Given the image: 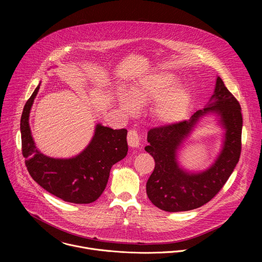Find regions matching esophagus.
Listing matches in <instances>:
<instances>
[{"label": "esophagus", "mask_w": 262, "mask_h": 262, "mask_svg": "<svg viewBox=\"0 0 262 262\" xmlns=\"http://www.w3.org/2000/svg\"><path fill=\"white\" fill-rule=\"evenodd\" d=\"M127 143L130 147H139L140 146V137L137 130L129 129L127 133Z\"/></svg>", "instance_id": "obj_1"}]
</instances>
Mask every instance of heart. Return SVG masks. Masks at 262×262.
I'll return each instance as SVG.
<instances>
[{"mask_svg":"<svg viewBox=\"0 0 262 262\" xmlns=\"http://www.w3.org/2000/svg\"><path fill=\"white\" fill-rule=\"evenodd\" d=\"M174 74L158 72L143 79L129 88L127 96L120 97L121 107L127 113H134L136 105L155 101L151 113L161 124H173L182 120L190 108L192 95L190 91L175 86Z\"/></svg>","mask_w":262,"mask_h":262,"instance_id":"obj_1","label":"heart"}]
</instances>
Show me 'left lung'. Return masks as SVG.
Segmentation results:
<instances>
[{
    "instance_id": "1",
    "label": "left lung",
    "mask_w": 262,
    "mask_h": 262,
    "mask_svg": "<svg viewBox=\"0 0 262 262\" xmlns=\"http://www.w3.org/2000/svg\"><path fill=\"white\" fill-rule=\"evenodd\" d=\"M214 113L226 129L223 148L215 164L207 170L191 173L179 167L177 151L184 139L205 114ZM242 107L237 99L216 78L214 93L208 106L197 111L189 120L151 128L145 150L156 162L146 183L147 196L157 207L176 212L198 208L210 201L226 183L242 151Z\"/></svg>"
}]
</instances>
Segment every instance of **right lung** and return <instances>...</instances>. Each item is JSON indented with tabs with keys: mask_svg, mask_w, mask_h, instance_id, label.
Returning <instances> with one entry per match:
<instances>
[{
	"mask_svg": "<svg viewBox=\"0 0 262 262\" xmlns=\"http://www.w3.org/2000/svg\"><path fill=\"white\" fill-rule=\"evenodd\" d=\"M38 90L39 85L26 102L20 118L21 150L28 172L41 188L66 202H94L105 189L112 166L127 155V130L97 124L91 142L77 157H47L35 146L29 125L31 106Z\"/></svg>",
	"mask_w": 262,
	"mask_h": 262,
	"instance_id": "1",
	"label": "right lung"
}]
</instances>
